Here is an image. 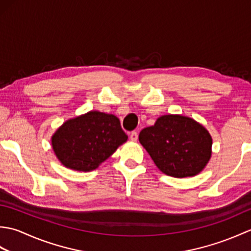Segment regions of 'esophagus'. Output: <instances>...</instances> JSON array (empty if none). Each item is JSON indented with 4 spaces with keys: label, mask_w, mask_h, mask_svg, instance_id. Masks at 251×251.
Returning a JSON list of instances; mask_svg holds the SVG:
<instances>
[{
    "label": "esophagus",
    "mask_w": 251,
    "mask_h": 251,
    "mask_svg": "<svg viewBox=\"0 0 251 251\" xmlns=\"http://www.w3.org/2000/svg\"><path fill=\"white\" fill-rule=\"evenodd\" d=\"M129 138L131 141H137L138 139V132L137 131H131L130 135H129Z\"/></svg>",
    "instance_id": "1"
}]
</instances>
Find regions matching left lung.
I'll list each match as a JSON object with an SVG mask.
<instances>
[{
  "label": "left lung",
  "mask_w": 251,
  "mask_h": 251,
  "mask_svg": "<svg viewBox=\"0 0 251 251\" xmlns=\"http://www.w3.org/2000/svg\"><path fill=\"white\" fill-rule=\"evenodd\" d=\"M139 141L162 173L176 178L201 173L211 155L212 139L190 117L164 115L140 131Z\"/></svg>",
  "instance_id": "left-lung-1"
}]
</instances>
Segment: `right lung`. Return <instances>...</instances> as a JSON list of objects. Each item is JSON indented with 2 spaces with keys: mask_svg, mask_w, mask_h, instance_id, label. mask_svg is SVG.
<instances>
[{
  "mask_svg": "<svg viewBox=\"0 0 251 251\" xmlns=\"http://www.w3.org/2000/svg\"><path fill=\"white\" fill-rule=\"evenodd\" d=\"M126 140L127 135L115 115L90 111L63 123L52 136L51 146L66 167L90 172Z\"/></svg>",
  "mask_w": 251,
  "mask_h": 251,
  "instance_id": "obj_1",
  "label": "right lung"
}]
</instances>
